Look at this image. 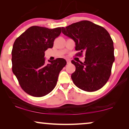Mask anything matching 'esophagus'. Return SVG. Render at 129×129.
Instances as JSON below:
<instances>
[{
	"mask_svg": "<svg viewBox=\"0 0 129 129\" xmlns=\"http://www.w3.org/2000/svg\"><path fill=\"white\" fill-rule=\"evenodd\" d=\"M66 61H67V64H70V63H71V61H70V60H69V59L67 60Z\"/></svg>",
	"mask_w": 129,
	"mask_h": 129,
	"instance_id": "34e87169",
	"label": "esophagus"
}]
</instances>
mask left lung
Listing matches in <instances>:
<instances>
[{
  "instance_id": "left-lung-1",
  "label": "left lung",
  "mask_w": 129,
  "mask_h": 129,
  "mask_svg": "<svg viewBox=\"0 0 129 129\" xmlns=\"http://www.w3.org/2000/svg\"><path fill=\"white\" fill-rule=\"evenodd\" d=\"M62 33L76 43L77 56L85 53L83 63H72L76 70L71 77L74 84L86 91L98 90L105 85L111 75L114 61L113 42L106 30L88 20L61 27Z\"/></svg>"
}]
</instances>
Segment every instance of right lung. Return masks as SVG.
<instances>
[{"label":"right lung","instance_id":"obj_1","mask_svg":"<svg viewBox=\"0 0 129 129\" xmlns=\"http://www.w3.org/2000/svg\"><path fill=\"white\" fill-rule=\"evenodd\" d=\"M61 27H29L14 42L12 51V71L22 89L31 96L42 97L51 92L57 84L60 72L66 61L57 58L45 63V52L52 48Z\"/></svg>","mask_w":129,"mask_h":129}]
</instances>
